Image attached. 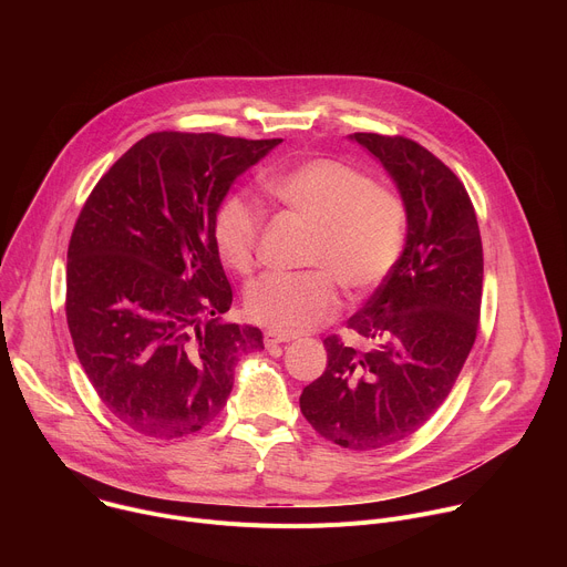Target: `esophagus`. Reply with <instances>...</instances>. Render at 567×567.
<instances>
[{
  "instance_id": "obj_1",
  "label": "esophagus",
  "mask_w": 567,
  "mask_h": 567,
  "mask_svg": "<svg viewBox=\"0 0 567 567\" xmlns=\"http://www.w3.org/2000/svg\"><path fill=\"white\" fill-rule=\"evenodd\" d=\"M296 337L293 334H282V332H276V330H269L267 334H265V343H267V348H271V346H280V343H289V341H293Z\"/></svg>"
}]
</instances>
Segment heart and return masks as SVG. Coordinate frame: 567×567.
I'll use <instances>...</instances> for the list:
<instances>
[{
  "mask_svg": "<svg viewBox=\"0 0 567 567\" xmlns=\"http://www.w3.org/2000/svg\"><path fill=\"white\" fill-rule=\"evenodd\" d=\"M269 195L313 224L300 274H267L249 285L247 311L282 334L309 332L339 309V287L361 296L394 269L406 239V206L390 188L337 158H307L267 182ZM262 215L239 193L226 195L213 217L221 260L239 274L256 265Z\"/></svg>",
  "mask_w": 567,
  "mask_h": 567,
  "instance_id": "b5f03b06",
  "label": "heart"
}]
</instances>
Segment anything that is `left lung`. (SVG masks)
<instances>
[{"label": "left lung", "mask_w": 567, "mask_h": 567, "mask_svg": "<svg viewBox=\"0 0 567 567\" xmlns=\"http://www.w3.org/2000/svg\"><path fill=\"white\" fill-rule=\"evenodd\" d=\"M406 206V245L348 328L368 350L326 339L328 368L300 394L322 437L352 451L401 442L449 396L477 332L482 239L462 182L420 143L357 132Z\"/></svg>", "instance_id": "obj_1"}]
</instances>
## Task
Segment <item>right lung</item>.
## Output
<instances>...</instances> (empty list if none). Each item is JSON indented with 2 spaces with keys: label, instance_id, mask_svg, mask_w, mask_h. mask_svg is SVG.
Here are the masks:
<instances>
[{
  "label": "right lung",
  "instance_id": "1",
  "mask_svg": "<svg viewBox=\"0 0 567 567\" xmlns=\"http://www.w3.org/2000/svg\"><path fill=\"white\" fill-rule=\"evenodd\" d=\"M282 138L154 132L103 175L66 251V322L114 417L173 440L217 417L254 326L219 322L233 291L213 217L233 182Z\"/></svg>",
  "mask_w": 567,
  "mask_h": 567
}]
</instances>
